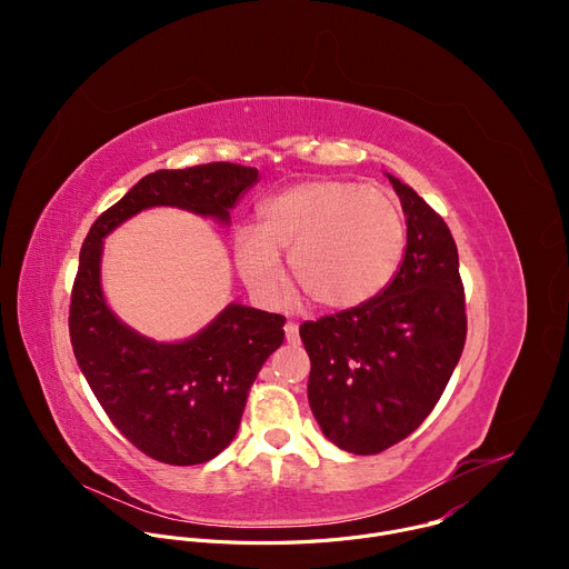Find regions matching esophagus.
Masks as SVG:
<instances>
[{"instance_id":"esophagus-1","label":"esophagus","mask_w":569,"mask_h":569,"mask_svg":"<svg viewBox=\"0 0 569 569\" xmlns=\"http://www.w3.org/2000/svg\"><path fill=\"white\" fill-rule=\"evenodd\" d=\"M283 331H286V340L290 342V345H295L297 340H299V327L295 321H288L286 327H283Z\"/></svg>"}]
</instances>
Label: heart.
I'll use <instances>...</instances> for the list:
<instances>
[{"label":"heart","instance_id":"1","mask_svg":"<svg viewBox=\"0 0 569 569\" xmlns=\"http://www.w3.org/2000/svg\"><path fill=\"white\" fill-rule=\"evenodd\" d=\"M405 216L382 187L315 178L281 189L259 207V224L233 233L236 268L268 303L286 297L281 252L310 297L331 310L373 299L405 254Z\"/></svg>","mask_w":569,"mask_h":569}]
</instances>
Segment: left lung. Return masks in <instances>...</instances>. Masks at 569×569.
I'll list each match as a JSON object with an SVG mask.
<instances>
[{
	"label": "left lung",
	"instance_id": "left-lung-1",
	"mask_svg": "<svg viewBox=\"0 0 569 569\" xmlns=\"http://www.w3.org/2000/svg\"><path fill=\"white\" fill-rule=\"evenodd\" d=\"M385 176L408 224L396 277L358 308L299 329L312 417L323 437L353 455L382 452L412 435L435 410L466 342L455 238L410 184Z\"/></svg>",
	"mask_w": 569,
	"mask_h": 569
}]
</instances>
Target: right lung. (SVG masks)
I'll return each instance as SVG.
<instances>
[{"instance_id": "add662e5", "label": "right lung", "mask_w": 569, "mask_h": 569, "mask_svg": "<svg viewBox=\"0 0 569 569\" xmlns=\"http://www.w3.org/2000/svg\"><path fill=\"white\" fill-rule=\"evenodd\" d=\"M257 180V169L229 161L154 171L94 220L80 248L69 308L76 362L110 421L157 461L204 463L233 441L257 373L283 342L286 317L231 301L187 340L146 338L106 299L103 240L152 207L184 209L229 227V209Z\"/></svg>"}]
</instances>
